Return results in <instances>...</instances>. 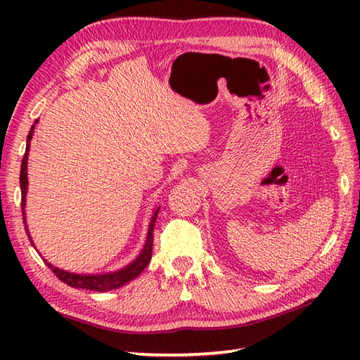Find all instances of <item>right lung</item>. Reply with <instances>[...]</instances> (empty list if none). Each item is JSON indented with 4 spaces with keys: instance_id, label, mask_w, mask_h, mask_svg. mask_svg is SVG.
Returning a JSON list of instances; mask_svg holds the SVG:
<instances>
[{
    "instance_id": "1",
    "label": "right lung",
    "mask_w": 360,
    "mask_h": 360,
    "mask_svg": "<svg viewBox=\"0 0 360 360\" xmlns=\"http://www.w3.org/2000/svg\"><path fill=\"white\" fill-rule=\"evenodd\" d=\"M37 124V120H35ZM34 128L35 125H32L30 128V131L27 134V143H26V153L25 156H22V162H21V172H20V187H21V212H22V223H25V229H26V233L29 236L30 243H32V246H35L32 238H30L29 231H27V226H26V213H25V205H26V193H27V156H29V145H30V139H32V134H34ZM158 212L159 207L155 210L150 221V226H148V233H147V240H145V246L142 249V252L139 254L134 262L131 264H128L127 267H122L120 271L116 272H108V274H94V275H89V274H74V272H68V271H62L58 269V267L52 266L51 263L46 262V264L49 266V269L57 275L58 280H62L66 285H70L72 288H82V289H89V290H97V292H103V290H111V289H117L120 286H124L125 283L134 280L137 275H139L145 267L148 266L150 259H151V252H153V231H155V223H156V218H158Z\"/></svg>"
}]
</instances>
